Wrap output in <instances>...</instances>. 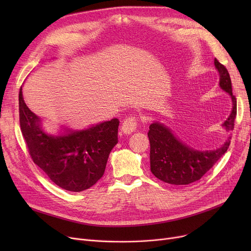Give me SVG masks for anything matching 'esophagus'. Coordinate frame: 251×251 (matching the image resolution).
<instances>
[{
	"instance_id": "1",
	"label": "esophagus",
	"mask_w": 251,
	"mask_h": 251,
	"mask_svg": "<svg viewBox=\"0 0 251 251\" xmlns=\"http://www.w3.org/2000/svg\"><path fill=\"white\" fill-rule=\"evenodd\" d=\"M137 125H138L137 117L131 116V117H128V118L125 119L123 124H122L121 130L126 134H130V133H132L133 131L136 129Z\"/></svg>"
}]
</instances>
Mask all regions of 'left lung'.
I'll return each mask as SVG.
<instances>
[{
  "instance_id": "8db88e82",
  "label": "left lung",
  "mask_w": 251,
  "mask_h": 251,
  "mask_svg": "<svg viewBox=\"0 0 251 251\" xmlns=\"http://www.w3.org/2000/svg\"><path fill=\"white\" fill-rule=\"evenodd\" d=\"M215 66L220 73V86L231 96L233 109L226 122L223 124L227 131L234 129L237 115V100L232 92V82L227 68L215 59ZM151 143V171L157 178L172 185H187L197 180L225 154L229 149L231 136L216 151H199L178 140L169 128L154 122L149 131Z\"/></svg>"
}]
</instances>
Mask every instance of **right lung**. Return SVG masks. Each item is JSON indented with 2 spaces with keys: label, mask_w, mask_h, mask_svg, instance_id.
<instances>
[{
  "label": "right lung",
  "mask_w": 251,
  "mask_h": 251,
  "mask_svg": "<svg viewBox=\"0 0 251 251\" xmlns=\"http://www.w3.org/2000/svg\"><path fill=\"white\" fill-rule=\"evenodd\" d=\"M19 121L28 152L35 165L59 187L73 192L90 188L102 177L118 143V119L62 136L45 133L19 90Z\"/></svg>",
  "instance_id": "1"
}]
</instances>
